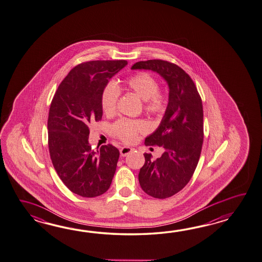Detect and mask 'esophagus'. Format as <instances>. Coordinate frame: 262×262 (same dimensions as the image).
<instances>
[{
    "label": "esophagus",
    "instance_id": "1",
    "mask_svg": "<svg viewBox=\"0 0 262 262\" xmlns=\"http://www.w3.org/2000/svg\"><path fill=\"white\" fill-rule=\"evenodd\" d=\"M132 151H133V148H132V147H129V146H122V147L120 148V155H121L122 157H125V156H127V155L129 154Z\"/></svg>",
    "mask_w": 262,
    "mask_h": 262
}]
</instances>
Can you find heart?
<instances>
[{
  "mask_svg": "<svg viewBox=\"0 0 262 262\" xmlns=\"http://www.w3.org/2000/svg\"><path fill=\"white\" fill-rule=\"evenodd\" d=\"M124 88L134 92L143 99L144 110L156 117L165 114L168 108V95L159 90L157 79L147 72H139L128 77L124 81ZM120 91L115 82H108L101 93V107L106 115H114L117 112V101ZM148 130V125L143 119H119L111 128V134L124 143H134L139 134Z\"/></svg>",
  "mask_w": 262,
  "mask_h": 262,
  "instance_id": "b5f03b06",
  "label": "heart"
}]
</instances>
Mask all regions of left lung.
Wrapping results in <instances>:
<instances>
[{
	"label": "left lung",
	"instance_id": "1",
	"mask_svg": "<svg viewBox=\"0 0 262 262\" xmlns=\"http://www.w3.org/2000/svg\"><path fill=\"white\" fill-rule=\"evenodd\" d=\"M132 69L156 71L168 82V108L157 130L145 141L146 146H163L164 152L155 161L145 153L138 178L148 195L170 198L186 186L198 166L203 145L202 99L192 78L178 64L154 59Z\"/></svg>",
	"mask_w": 262,
	"mask_h": 262
}]
</instances>
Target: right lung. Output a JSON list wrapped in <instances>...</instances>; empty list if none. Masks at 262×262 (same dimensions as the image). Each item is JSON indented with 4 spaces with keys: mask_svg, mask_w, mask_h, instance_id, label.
<instances>
[{
    "mask_svg": "<svg viewBox=\"0 0 262 262\" xmlns=\"http://www.w3.org/2000/svg\"><path fill=\"white\" fill-rule=\"evenodd\" d=\"M127 64L126 60H98L77 64L53 96L48 118L50 156L64 185L82 198L107 192L116 173L119 150L108 144L94 151L88 125L101 120L102 90Z\"/></svg>",
    "mask_w": 262,
    "mask_h": 262,
    "instance_id": "obj_1",
    "label": "right lung"
}]
</instances>
